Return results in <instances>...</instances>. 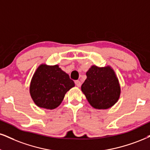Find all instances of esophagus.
<instances>
[{
  "mask_svg": "<svg viewBox=\"0 0 150 150\" xmlns=\"http://www.w3.org/2000/svg\"><path fill=\"white\" fill-rule=\"evenodd\" d=\"M75 84H76V86L77 87H81V81H79V80H77V81H75Z\"/></svg>",
  "mask_w": 150,
  "mask_h": 150,
  "instance_id": "esophagus-1",
  "label": "esophagus"
}]
</instances>
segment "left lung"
Returning <instances> with one entry per match:
<instances>
[{
	"label": "left lung",
	"instance_id": "obj_1",
	"mask_svg": "<svg viewBox=\"0 0 150 150\" xmlns=\"http://www.w3.org/2000/svg\"><path fill=\"white\" fill-rule=\"evenodd\" d=\"M86 76L87 79L81 86V90L92 107L107 109L117 102L120 95V88L111 68L93 65L87 71Z\"/></svg>",
	"mask_w": 150,
	"mask_h": 150
}]
</instances>
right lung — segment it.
Wrapping results in <instances>:
<instances>
[{
	"mask_svg": "<svg viewBox=\"0 0 150 150\" xmlns=\"http://www.w3.org/2000/svg\"><path fill=\"white\" fill-rule=\"evenodd\" d=\"M74 86V82L58 65L42 64L33 75L30 92L37 106L51 110L60 104L66 92Z\"/></svg>",
	"mask_w": 150,
	"mask_h": 150,
	"instance_id": "obj_1",
	"label": "right lung"
}]
</instances>
